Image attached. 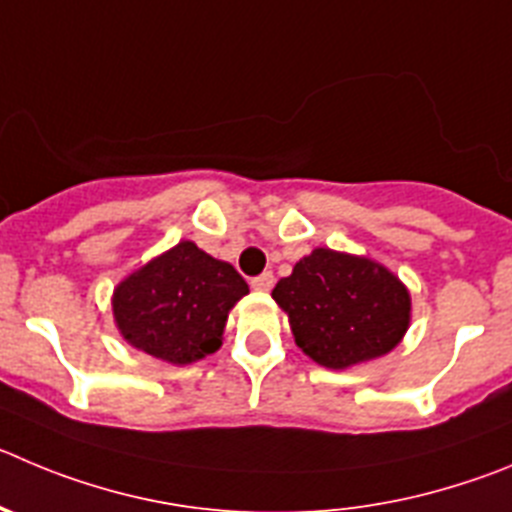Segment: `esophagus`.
<instances>
[{
  "label": "esophagus",
  "instance_id": "1",
  "mask_svg": "<svg viewBox=\"0 0 512 512\" xmlns=\"http://www.w3.org/2000/svg\"><path fill=\"white\" fill-rule=\"evenodd\" d=\"M251 287L256 289V292H269V289L274 287V274H271V271H264V274L253 276Z\"/></svg>",
  "mask_w": 512,
  "mask_h": 512
}]
</instances>
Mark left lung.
I'll use <instances>...</instances> for the list:
<instances>
[{"instance_id": "left-lung-1", "label": "left lung", "mask_w": 512, "mask_h": 512, "mask_svg": "<svg viewBox=\"0 0 512 512\" xmlns=\"http://www.w3.org/2000/svg\"><path fill=\"white\" fill-rule=\"evenodd\" d=\"M294 342L325 368L342 370L396 348L411 322L398 276L365 256L314 248L274 287Z\"/></svg>"}]
</instances>
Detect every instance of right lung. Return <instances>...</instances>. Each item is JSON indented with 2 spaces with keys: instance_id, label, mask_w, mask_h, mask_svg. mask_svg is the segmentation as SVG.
Returning <instances> with one entry per match:
<instances>
[{
  "instance_id": "1",
  "label": "right lung",
  "mask_w": 512,
  "mask_h": 512,
  "mask_svg": "<svg viewBox=\"0 0 512 512\" xmlns=\"http://www.w3.org/2000/svg\"><path fill=\"white\" fill-rule=\"evenodd\" d=\"M248 294L243 276L192 241H180L114 289V320L129 345L187 365L223 345L228 312Z\"/></svg>"
}]
</instances>
